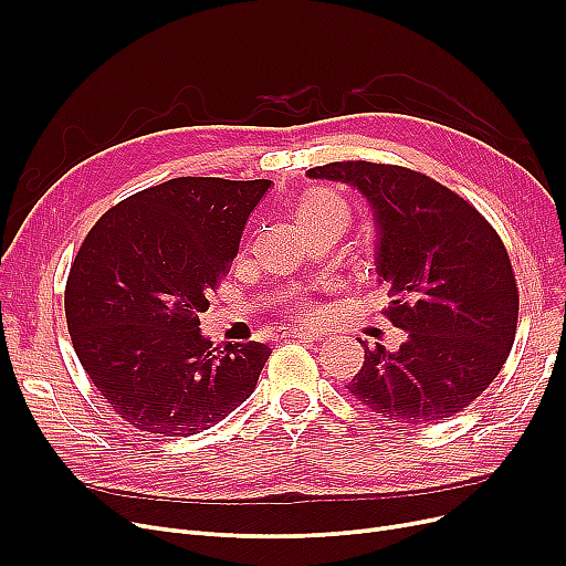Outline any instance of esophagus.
Returning <instances> with one entry per match:
<instances>
[{
  "label": "esophagus",
  "instance_id": "34e87169",
  "mask_svg": "<svg viewBox=\"0 0 566 566\" xmlns=\"http://www.w3.org/2000/svg\"><path fill=\"white\" fill-rule=\"evenodd\" d=\"M291 337H298V339H303V342H318V339H323V333L321 331H314V328H295V331H291Z\"/></svg>",
  "mask_w": 566,
  "mask_h": 566
}]
</instances>
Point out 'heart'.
<instances>
[{"label": "heart", "instance_id": "heart-1", "mask_svg": "<svg viewBox=\"0 0 566 566\" xmlns=\"http://www.w3.org/2000/svg\"><path fill=\"white\" fill-rule=\"evenodd\" d=\"M328 213H346V206L333 197V195H325V192H316L312 197H307L303 203H301V222H310V220H316V218H323Z\"/></svg>", "mask_w": 566, "mask_h": 566}]
</instances>
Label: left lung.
<instances>
[{
    "mask_svg": "<svg viewBox=\"0 0 566 566\" xmlns=\"http://www.w3.org/2000/svg\"><path fill=\"white\" fill-rule=\"evenodd\" d=\"M310 178L358 190L374 213L385 310L408 333L397 350L365 344V365L346 385L374 412L431 424L478 399L516 335L518 289L495 229L450 188L397 165L365 160L307 169Z\"/></svg>",
    "mask_w": 566,
    "mask_h": 566,
    "instance_id": "8db88e82",
    "label": "left lung"
}]
</instances>
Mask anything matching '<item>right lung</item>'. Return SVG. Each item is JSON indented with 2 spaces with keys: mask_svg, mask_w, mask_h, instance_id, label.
<instances>
[{
  "mask_svg": "<svg viewBox=\"0 0 566 566\" xmlns=\"http://www.w3.org/2000/svg\"><path fill=\"white\" fill-rule=\"evenodd\" d=\"M273 181L181 176L146 188L86 233L66 282V321L98 392L133 427L169 438L222 422L273 350L213 342L199 312Z\"/></svg>",
  "mask_w": 566,
  "mask_h": 566,
  "instance_id": "add662e5",
  "label": "right lung"
}]
</instances>
